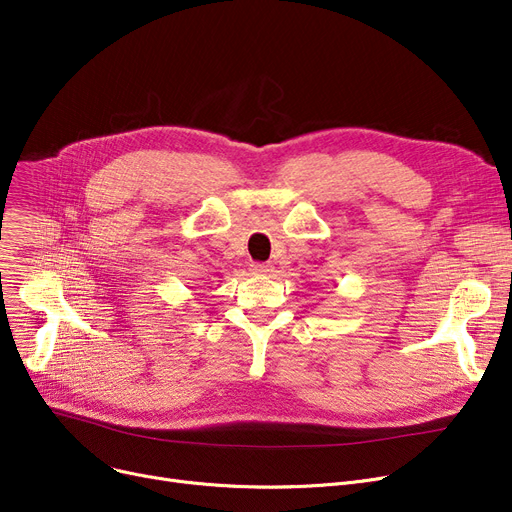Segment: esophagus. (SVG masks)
Wrapping results in <instances>:
<instances>
[{
    "label": "esophagus",
    "mask_w": 512,
    "mask_h": 512,
    "mask_svg": "<svg viewBox=\"0 0 512 512\" xmlns=\"http://www.w3.org/2000/svg\"><path fill=\"white\" fill-rule=\"evenodd\" d=\"M251 270H253V274L263 276V274H270L274 270V265L272 263H253Z\"/></svg>",
    "instance_id": "1"
}]
</instances>
